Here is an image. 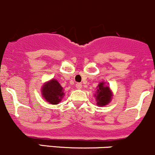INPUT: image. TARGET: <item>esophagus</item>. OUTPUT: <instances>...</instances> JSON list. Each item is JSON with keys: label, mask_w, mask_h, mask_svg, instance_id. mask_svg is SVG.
Segmentation results:
<instances>
[{"label": "esophagus", "mask_w": 155, "mask_h": 155, "mask_svg": "<svg viewBox=\"0 0 155 155\" xmlns=\"http://www.w3.org/2000/svg\"><path fill=\"white\" fill-rule=\"evenodd\" d=\"M76 87H77L78 89H81V87H82V84H81V83H78V84H76Z\"/></svg>", "instance_id": "1"}]
</instances>
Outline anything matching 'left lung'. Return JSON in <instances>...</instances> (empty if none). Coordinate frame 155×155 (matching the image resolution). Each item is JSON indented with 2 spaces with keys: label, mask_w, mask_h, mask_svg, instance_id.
I'll return each instance as SVG.
<instances>
[{
  "label": "left lung",
  "mask_w": 155,
  "mask_h": 155,
  "mask_svg": "<svg viewBox=\"0 0 155 155\" xmlns=\"http://www.w3.org/2000/svg\"><path fill=\"white\" fill-rule=\"evenodd\" d=\"M112 92L110 90L109 87L105 85L104 82H100L97 86V91L96 96V100L97 102L98 106H105L111 102L112 99Z\"/></svg>",
  "instance_id": "1"
}]
</instances>
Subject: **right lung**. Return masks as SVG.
Here are the masks:
<instances>
[{
  "instance_id": "1",
  "label": "right lung",
  "mask_w": 155,
  "mask_h": 155,
  "mask_svg": "<svg viewBox=\"0 0 155 155\" xmlns=\"http://www.w3.org/2000/svg\"><path fill=\"white\" fill-rule=\"evenodd\" d=\"M41 94L46 101L52 105H57L61 102L65 93L63 88L56 80L52 79L47 81L41 88Z\"/></svg>"
}]
</instances>
